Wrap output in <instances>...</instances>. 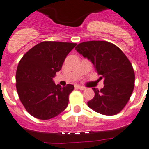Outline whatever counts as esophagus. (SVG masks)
<instances>
[{
	"instance_id": "34e87169",
	"label": "esophagus",
	"mask_w": 149,
	"mask_h": 149,
	"mask_svg": "<svg viewBox=\"0 0 149 149\" xmlns=\"http://www.w3.org/2000/svg\"><path fill=\"white\" fill-rule=\"evenodd\" d=\"M76 87H77V88H78V89H79V90H85V89H86L84 87H83V86H81V85H76Z\"/></svg>"
}]
</instances>
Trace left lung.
Returning <instances> with one entry per match:
<instances>
[{"mask_svg":"<svg viewBox=\"0 0 149 149\" xmlns=\"http://www.w3.org/2000/svg\"><path fill=\"white\" fill-rule=\"evenodd\" d=\"M75 49L92 62L99 79H104L103 88H92L95 97L87 102L88 107L102 115L119 113L134 87V71L129 59L117 46L107 41L83 42Z\"/></svg>","mask_w":149,"mask_h":149,"instance_id":"1","label":"left lung"}]
</instances>
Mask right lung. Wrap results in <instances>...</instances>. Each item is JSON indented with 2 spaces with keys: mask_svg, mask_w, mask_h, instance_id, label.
<instances>
[{
  "mask_svg": "<svg viewBox=\"0 0 149 149\" xmlns=\"http://www.w3.org/2000/svg\"><path fill=\"white\" fill-rule=\"evenodd\" d=\"M77 44L44 41L35 45L20 60L16 71V89L25 109L33 117L50 120L66 109L74 86L62 87L53 81L67 54Z\"/></svg>",
  "mask_w": 149,
  "mask_h": 149,
  "instance_id": "obj_1",
  "label": "right lung"
}]
</instances>
